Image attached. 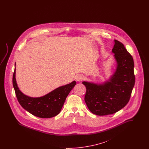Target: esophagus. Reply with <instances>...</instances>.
Wrapping results in <instances>:
<instances>
[{
	"instance_id": "obj_1",
	"label": "esophagus",
	"mask_w": 149,
	"mask_h": 149,
	"mask_svg": "<svg viewBox=\"0 0 149 149\" xmlns=\"http://www.w3.org/2000/svg\"><path fill=\"white\" fill-rule=\"evenodd\" d=\"M75 80H76L77 81H81L83 80V75H81V74H78V75L75 76Z\"/></svg>"
}]
</instances>
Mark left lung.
Returning <instances> with one entry per match:
<instances>
[{
    "mask_svg": "<svg viewBox=\"0 0 149 149\" xmlns=\"http://www.w3.org/2000/svg\"><path fill=\"white\" fill-rule=\"evenodd\" d=\"M112 50L117 67L109 79L102 84L83 81L85 100L89 111L98 116L111 114L127 104L135 85L134 62L123 43L114 40Z\"/></svg>",
    "mask_w": 149,
    "mask_h": 149,
    "instance_id": "obj_1",
    "label": "left lung"
}]
</instances>
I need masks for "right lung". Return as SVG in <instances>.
Segmentation results:
<instances>
[{
    "instance_id": "right-lung-1",
    "label": "right lung",
    "mask_w": 149,
    "mask_h": 149,
    "mask_svg": "<svg viewBox=\"0 0 149 149\" xmlns=\"http://www.w3.org/2000/svg\"><path fill=\"white\" fill-rule=\"evenodd\" d=\"M76 85V81L57 88L48 94L40 97H31L24 94L19 89L15 79V64L13 75V85L17 98L25 110L33 116L49 118L59 113L64 102L71 89Z\"/></svg>"
}]
</instances>
